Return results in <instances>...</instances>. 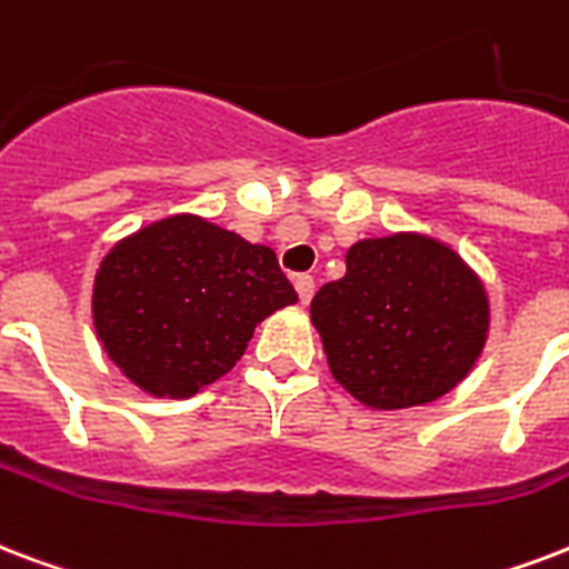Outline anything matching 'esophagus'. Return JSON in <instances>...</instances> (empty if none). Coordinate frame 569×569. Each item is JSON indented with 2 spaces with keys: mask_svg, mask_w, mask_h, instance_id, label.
<instances>
[{
  "mask_svg": "<svg viewBox=\"0 0 569 569\" xmlns=\"http://www.w3.org/2000/svg\"><path fill=\"white\" fill-rule=\"evenodd\" d=\"M295 289H298V298H301V303H310V298H313V292H316V280L310 274H298L295 277Z\"/></svg>",
  "mask_w": 569,
  "mask_h": 569,
  "instance_id": "1",
  "label": "esophagus"
}]
</instances>
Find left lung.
I'll return each instance as SVG.
<instances>
[{
  "label": "left lung",
  "mask_w": 569,
  "mask_h": 569,
  "mask_svg": "<svg viewBox=\"0 0 569 569\" xmlns=\"http://www.w3.org/2000/svg\"><path fill=\"white\" fill-rule=\"evenodd\" d=\"M333 379L372 409L439 400L487 342L483 286L450 247L420 236L349 247L346 277L310 303Z\"/></svg>",
  "instance_id": "left-lung-1"
}]
</instances>
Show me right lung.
I'll return each mask as SVG.
<instances>
[{"label":"right lung","mask_w":569,"mask_h":569,"mask_svg":"<svg viewBox=\"0 0 569 569\" xmlns=\"http://www.w3.org/2000/svg\"><path fill=\"white\" fill-rule=\"evenodd\" d=\"M295 301L271 247L179 214L112 247L94 277L92 316L133 385L184 400L236 367L256 322Z\"/></svg>","instance_id":"obj_1"}]
</instances>
